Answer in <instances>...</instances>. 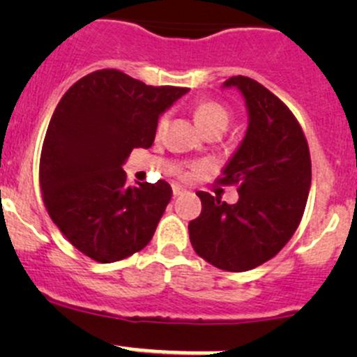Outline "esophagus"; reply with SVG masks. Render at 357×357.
Returning <instances> with one entry per match:
<instances>
[{"mask_svg": "<svg viewBox=\"0 0 357 357\" xmlns=\"http://www.w3.org/2000/svg\"><path fill=\"white\" fill-rule=\"evenodd\" d=\"M185 192V190L181 188V186L179 185H172V193H174V197H178V195H181V193Z\"/></svg>", "mask_w": 357, "mask_h": 357, "instance_id": "34e87169", "label": "esophagus"}]
</instances>
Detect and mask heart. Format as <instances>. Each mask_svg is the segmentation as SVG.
<instances>
[{"instance_id": "obj_1", "label": "heart", "mask_w": 357, "mask_h": 357, "mask_svg": "<svg viewBox=\"0 0 357 357\" xmlns=\"http://www.w3.org/2000/svg\"><path fill=\"white\" fill-rule=\"evenodd\" d=\"M195 119L199 126L205 132H214V131H225L229 124V115L228 109L215 102H202L195 107ZM165 128H167V115H160L155 124V136L160 138L164 135ZM179 174L186 176V171H179Z\"/></svg>"}]
</instances>
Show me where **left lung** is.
<instances>
[{
    "label": "left lung",
    "instance_id": "1",
    "mask_svg": "<svg viewBox=\"0 0 357 357\" xmlns=\"http://www.w3.org/2000/svg\"><path fill=\"white\" fill-rule=\"evenodd\" d=\"M222 86H236L248 109L245 138L218 178L219 185H235L240 199L226 204L197 192L202 212L188 229L202 259L240 273L275 257L298 228L311 188V155L295 115L261 82L235 75Z\"/></svg>",
    "mask_w": 357,
    "mask_h": 357
}]
</instances>
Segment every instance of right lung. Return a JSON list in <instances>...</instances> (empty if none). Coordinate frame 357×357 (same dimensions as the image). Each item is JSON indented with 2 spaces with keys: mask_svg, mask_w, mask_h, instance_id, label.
Returning <instances> with one entry per match:
<instances>
[{
  "mask_svg": "<svg viewBox=\"0 0 357 357\" xmlns=\"http://www.w3.org/2000/svg\"><path fill=\"white\" fill-rule=\"evenodd\" d=\"M185 93L103 68L74 82L53 112L39 160L43 202L93 261H122L152 240L172 188L164 179L129 186L122 164L132 149L152 146L158 115Z\"/></svg>",
  "mask_w": 357,
  "mask_h": 357,
  "instance_id": "add662e5",
  "label": "right lung"
}]
</instances>
